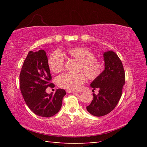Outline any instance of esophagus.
Here are the masks:
<instances>
[{"instance_id": "34e87169", "label": "esophagus", "mask_w": 147, "mask_h": 147, "mask_svg": "<svg viewBox=\"0 0 147 147\" xmlns=\"http://www.w3.org/2000/svg\"><path fill=\"white\" fill-rule=\"evenodd\" d=\"M66 91H67V93H78V91H77L69 90V89H67Z\"/></svg>"}]
</instances>
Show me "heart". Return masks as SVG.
Here are the masks:
<instances>
[{"label":"heart","instance_id":"1","mask_svg":"<svg viewBox=\"0 0 147 147\" xmlns=\"http://www.w3.org/2000/svg\"><path fill=\"white\" fill-rule=\"evenodd\" d=\"M65 54L80 62L78 71L83 72L89 80H93L101 75L104 66L102 62L95 58L93 53L84 47H73L66 51ZM48 65L51 71L59 73L63 69L64 58L58 51L54 52L48 59ZM86 80L82 73L73 74L65 73L57 78V84L60 88L76 91L81 88Z\"/></svg>","mask_w":147,"mask_h":147}]
</instances>
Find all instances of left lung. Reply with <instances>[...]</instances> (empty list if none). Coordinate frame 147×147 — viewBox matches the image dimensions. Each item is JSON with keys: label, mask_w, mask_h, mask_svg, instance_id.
<instances>
[{"label": "left lung", "mask_w": 147, "mask_h": 147, "mask_svg": "<svg viewBox=\"0 0 147 147\" xmlns=\"http://www.w3.org/2000/svg\"><path fill=\"white\" fill-rule=\"evenodd\" d=\"M103 56L105 69L90 84L94 90L98 89V94L93 93V100L86 107L88 112L96 117L106 115L115 108L125 83V73L117 54L109 51L105 52Z\"/></svg>", "instance_id": "obj_1"}]
</instances>
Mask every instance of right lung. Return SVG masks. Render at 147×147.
I'll return each instance as SVG.
<instances>
[{"label":"right lung","mask_w":147,"mask_h":147,"mask_svg":"<svg viewBox=\"0 0 147 147\" xmlns=\"http://www.w3.org/2000/svg\"><path fill=\"white\" fill-rule=\"evenodd\" d=\"M51 79L45 51H30L20 73V89L31 111L43 117H51L58 112L66 94L62 89H57L54 94L46 93L48 87L54 86Z\"/></svg>","instance_id":"1"}]
</instances>
